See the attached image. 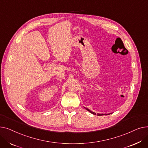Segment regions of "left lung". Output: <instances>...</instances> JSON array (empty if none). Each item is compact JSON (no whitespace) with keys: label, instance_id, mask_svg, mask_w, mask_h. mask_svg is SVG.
<instances>
[{"label":"left lung","instance_id":"left-lung-1","mask_svg":"<svg viewBox=\"0 0 148 148\" xmlns=\"http://www.w3.org/2000/svg\"><path fill=\"white\" fill-rule=\"evenodd\" d=\"M86 108V109L88 111H89L90 113H92V114H96L95 113L90 111V110L88 109V108ZM111 114V113H109V114ZM104 114H99V113H97V115H98V116H101V115H104Z\"/></svg>","mask_w":148,"mask_h":148}]
</instances>
